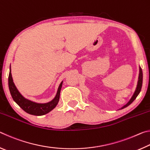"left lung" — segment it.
Wrapping results in <instances>:
<instances>
[{"label":"left lung","mask_w":150,"mask_h":150,"mask_svg":"<svg viewBox=\"0 0 150 150\" xmlns=\"http://www.w3.org/2000/svg\"><path fill=\"white\" fill-rule=\"evenodd\" d=\"M142 81H143V73H142V68L140 67V66L139 67V76H138V83H137V86L136 88V90L134 91V93L133 94L130 100L128 101V103H126V105L123 106L120 109H123L124 108L127 107V106H129L130 104L133 102V101L136 99V98L139 95V93H140L141 91V88H142Z\"/></svg>","instance_id":"8db88e82"}]
</instances>
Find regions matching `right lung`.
<instances>
[{
    "label": "right lung",
    "mask_w": 150,
    "mask_h": 150,
    "mask_svg": "<svg viewBox=\"0 0 150 150\" xmlns=\"http://www.w3.org/2000/svg\"><path fill=\"white\" fill-rule=\"evenodd\" d=\"M63 81L60 83L58 87L57 92L55 98L50 102L46 103H38L33 102V101L27 99L22 96L20 93L17 89L16 86L13 82L12 74H11V67L10 66V72L8 75V87L10 92L13 100L18 105L22 110H24L27 113L32 115L35 116H42L45 114L50 112L52 110L55 106H57L58 102L59 100L60 91L62 87Z\"/></svg>",
    "instance_id": "obj_1"
}]
</instances>
